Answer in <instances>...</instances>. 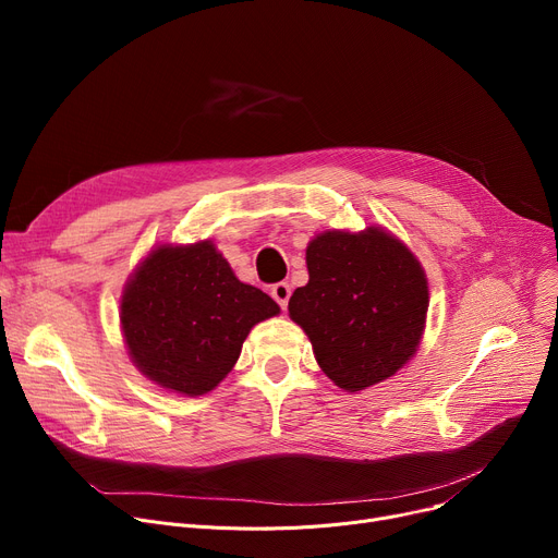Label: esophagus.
<instances>
[{"label": "esophagus", "mask_w": 558, "mask_h": 558, "mask_svg": "<svg viewBox=\"0 0 558 558\" xmlns=\"http://www.w3.org/2000/svg\"><path fill=\"white\" fill-rule=\"evenodd\" d=\"M271 296H274V301L280 305V310H287L289 296H291V284H289V282H276V284L271 287Z\"/></svg>", "instance_id": "esophagus-1"}]
</instances>
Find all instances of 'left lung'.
<instances>
[{
	"label": "left lung",
	"mask_w": 558,
	"mask_h": 558,
	"mask_svg": "<svg viewBox=\"0 0 558 558\" xmlns=\"http://www.w3.org/2000/svg\"><path fill=\"white\" fill-rule=\"evenodd\" d=\"M310 282L289 299L332 383L362 391L416 353L427 314L418 259L389 232H324L307 246Z\"/></svg>",
	"instance_id": "obj_1"
}]
</instances>
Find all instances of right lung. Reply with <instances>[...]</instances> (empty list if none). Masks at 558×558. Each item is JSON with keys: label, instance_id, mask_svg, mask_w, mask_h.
Returning a JSON list of instances; mask_svg holds the SVG:
<instances>
[{"label": "right lung", "instance_id": "1", "mask_svg": "<svg viewBox=\"0 0 558 558\" xmlns=\"http://www.w3.org/2000/svg\"><path fill=\"white\" fill-rule=\"evenodd\" d=\"M280 307L234 278L210 242L162 246L142 262L122 299V328L137 368L185 396L213 391L259 320Z\"/></svg>", "mask_w": 558, "mask_h": 558}]
</instances>
